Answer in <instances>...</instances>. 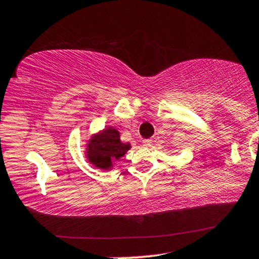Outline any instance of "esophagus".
<instances>
[{"mask_svg":"<svg viewBox=\"0 0 259 259\" xmlns=\"http://www.w3.org/2000/svg\"><path fill=\"white\" fill-rule=\"evenodd\" d=\"M142 146H143V147H151V146H152V140H143Z\"/></svg>","mask_w":259,"mask_h":259,"instance_id":"1","label":"esophagus"}]
</instances>
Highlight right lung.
Returning a JSON list of instances; mask_svg holds the SVG:
<instances>
[{"instance_id":"obj_1","label":"right lung","mask_w":259,"mask_h":259,"mask_svg":"<svg viewBox=\"0 0 259 259\" xmlns=\"http://www.w3.org/2000/svg\"><path fill=\"white\" fill-rule=\"evenodd\" d=\"M130 148V143L120 141V134L116 127L108 126L93 134L87 140L84 155L87 161L96 169L110 171Z\"/></svg>"}]
</instances>
